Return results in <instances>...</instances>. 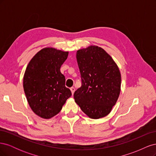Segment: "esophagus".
Masks as SVG:
<instances>
[{"mask_svg":"<svg viewBox=\"0 0 156 156\" xmlns=\"http://www.w3.org/2000/svg\"><path fill=\"white\" fill-rule=\"evenodd\" d=\"M70 90H71V92H72V95H73V94H74L75 90V88H74V87H72V88H70Z\"/></svg>","mask_w":156,"mask_h":156,"instance_id":"esophagus-1","label":"esophagus"}]
</instances>
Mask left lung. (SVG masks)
I'll return each mask as SVG.
<instances>
[{
	"label": "left lung",
	"mask_w": 156,
	"mask_h": 156,
	"mask_svg": "<svg viewBox=\"0 0 156 156\" xmlns=\"http://www.w3.org/2000/svg\"><path fill=\"white\" fill-rule=\"evenodd\" d=\"M76 58L82 84L74 93L75 101L91 119L104 117L120 95V70L111 56L98 46L78 50Z\"/></svg>",
	"instance_id": "left-lung-1"
}]
</instances>
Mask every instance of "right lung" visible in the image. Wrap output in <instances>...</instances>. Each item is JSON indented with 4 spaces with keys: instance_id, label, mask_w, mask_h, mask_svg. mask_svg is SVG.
<instances>
[{
    "instance_id": "right-lung-1",
    "label": "right lung",
    "mask_w": 156,
    "mask_h": 156,
    "mask_svg": "<svg viewBox=\"0 0 156 156\" xmlns=\"http://www.w3.org/2000/svg\"><path fill=\"white\" fill-rule=\"evenodd\" d=\"M68 52L44 48L28 64L23 77V88L28 103L36 115L49 119L61 111L72 92L65 86L60 67Z\"/></svg>"
}]
</instances>
